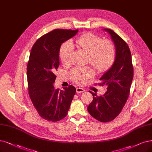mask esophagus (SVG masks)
I'll use <instances>...</instances> for the list:
<instances>
[{"mask_svg":"<svg viewBox=\"0 0 152 152\" xmlns=\"http://www.w3.org/2000/svg\"><path fill=\"white\" fill-rule=\"evenodd\" d=\"M84 91H85V90H84L82 88H80V87H77V88H76V92H77V93H78V94H81V93L83 92Z\"/></svg>","mask_w":152,"mask_h":152,"instance_id":"esophagus-1","label":"esophagus"}]
</instances>
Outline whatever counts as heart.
<instances>
[{"mask_svg":"<svg viewBox=\"0 0 152 152\" xmlns=\"http://www.w3.org/2000/svg\"><path fill=\"white\" fill-rule=\"evenodd\" d=\"M74 44L88 53L90 62L98 70H107L114 63L116 53L111 42L108 40L102 41L99 36L87 32L77 38L74 43L67 40L62 44L60 48L59 56L64 64L70 61ZM94 74V70L90 67H75L70 74L73 80L79 83H83L87 78L92 77Z\"/></svg>","mask_w":152,"mask_h":152,"instance_id":"1","label":"heart"}]
</instances>
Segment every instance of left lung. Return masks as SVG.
I'll return each instance as SVG.
<instances>
[{
	"instance_id": "left-lung-1",
	"label": "left lung",
	"mask_w": 152,
	"mask_h": 152,
	"mask_svg": "<svg viewBox=\"0 0 152 152\" xmlns=\"http://www.w3.org/2000/svg\"><path fill=\"white\" fill-rule=\"evenodd\" d=\"M110 34L115 47L113 64L100 77V86H107V92L101 96L89 91L93 101L88 112L96 120L108 122L117 117L128 99L133 77L132 55L129 45L112 30L104 28Z\"/></svg>"
}]
</instances>
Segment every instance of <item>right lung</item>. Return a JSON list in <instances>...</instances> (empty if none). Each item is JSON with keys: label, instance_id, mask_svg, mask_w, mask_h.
I'll use <instances>...</instances> for the list:
<instances>
[{"label": "right lung", "instance_id": "add662e5", "mask_svg": "<svg viewBox=\"0 0 152 152\" xmlns=\"http://www.w3.org/2000/svg\"><path fill=\"white\" fill-rule=\"evenodd\" d=\"M78 30L56 29L42 36L33 45L27 64L28 90L32 104L44 119L57 122L67 115L76 89L54 88L62 44L75 36Z\"/></svg>", "mask_w": 152, "mask_h": 152}]
</instances>
